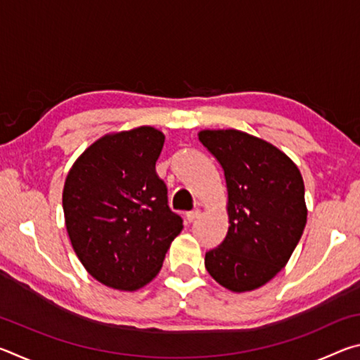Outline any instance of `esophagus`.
<instances>
[{
	"label": "esophagus",
	"instance_id": "esophagus-1",
	"mask_svg": "<svg viewBox=\"0 0 360 360\" xmlns=\"http://www.w3.org/2000/svg\"><path fill=\"white\" fill-rule=\"evenodd\" d=\"M200 216V210H192V211H188L187 214H186V217H187V221L188 222H193L195 219H197Z\"/></svg>",
	"mask_w": 360,
	"mask_h": 360
}]
</instances>
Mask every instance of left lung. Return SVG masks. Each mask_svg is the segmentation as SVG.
I'll return each mask as SVG.
<instances>
[{
	"label": "left lung",
	"mask_w": 360,
	"mask_h": 360,
	"mask_svg": "<svg viewBox=\"0 0 360 360\" xmlns=\"http://www.w3.org/2000/svg\"><path fill=\"white\" fill-rule=\"evenodd\" d=\"M198 139L222 167L229 195L227 235L205 266L229 290H254L283 270L302 238V174L284 152L248 133L203 130Z\"/></svg>",
	"instance_id": "8db88e82"
}]
</instances>
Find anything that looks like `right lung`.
<instances>
[{
	"instance_id": "right-lung-1",
	"label": "right lung",
	"mask_w": 360,
	"mask_h": 360,
	"mask_svg": "<svg viewBox=\"0 0 360 360\" xmlns=\"http://www.w3.org/2000/svg\"><path fill=\"white\" fill-rule=\"evenodd\" d=\"M163 143V133L152 127L103 136L66 176L63 212L72 249L109 288L148 284L182 230L155 173Z\"/></svg>"
}]
</instances>
